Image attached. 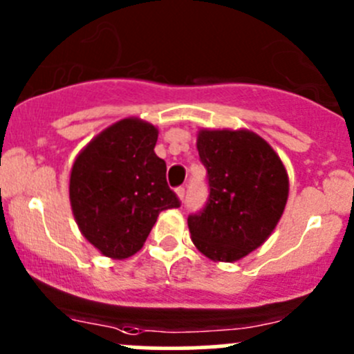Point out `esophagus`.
<instances>
[{
    "instance_id": "esophagus-1",
    "label": "esophagus",
    "mask_w": 354,
    "mask_h": 354,
    "mask_svg": "<svg viewBox=\"0 0 354 354\" xmlns=\"http://www.w3.org/2000/svg\"><path fill=\"white\" fill-rule=\"evenodd\" d=\"M176 194L178 197H180V200H185V194H187V190H185V187H180L176 188Z\"/></svg>"
}]
</instances>
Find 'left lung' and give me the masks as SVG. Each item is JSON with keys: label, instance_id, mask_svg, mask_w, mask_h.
<instances>
[{"label": "left lung", "instance_id": "8db88e82", "mask_svg": "<svg viewBox=\"0 0 354 354\" xmlns=\"http://www.w3.org/2000/svg\"><path fill=\"white\" fill-rule=\"evenodd\" d=\"M200 162L209 198L188 216L192 241L212 260L234 262L259 248L283 216L288 173L279 156L246 130H202Z\"/></svg>", "mask_w": 354, "mask_h": 354}]
</instances>
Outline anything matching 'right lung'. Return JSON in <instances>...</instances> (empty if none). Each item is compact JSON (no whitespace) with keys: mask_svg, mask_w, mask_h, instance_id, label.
I'll use <instances>...</instances> for the list:
<instances>
[{"mask_svg":"<svg viewBox=\"0 0 354 354\" xmlns=\"http://www.w3.org/2000/svg\"><path fill=\"white\" fill-rule=\"evenodd\" d=\"M157 130L127 118L94 138L75 159L70 202L82 234L111 259H127L147 240L159 212L180 207L156 156Z\"/></svg>","mask_w":354,"mask_h":354,"instance_id":"1","label":"right lung"}]
</instances>
